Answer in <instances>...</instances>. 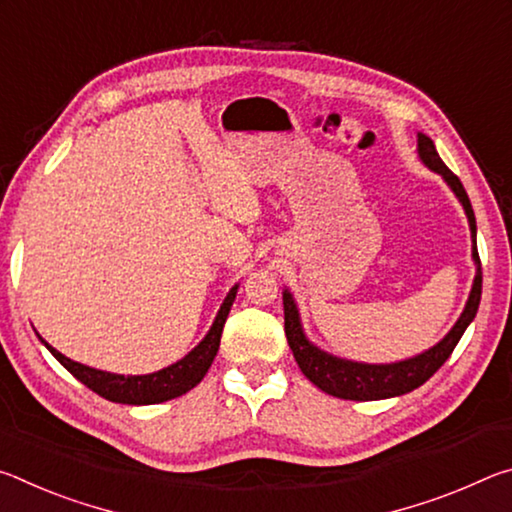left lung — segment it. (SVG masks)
I'll list each match as a JSON object with an SVG mask.
<instances>
[{"label": "left lung", "instance_id": "obj_1", "mask_svg": "<svg viewBox=\"0 0 512 512\" xmlns=\"http://www.w3.org/2000/svg\"><path fill=\"white\" fill-rule=\"evenodd\" d=\"M418 155L424 167L436 171L438 176H443L447 187L452 189L458 203L463 205L467 223H470L472 232V259L476 266V275L472 282L470 298L465 302L463 314L458 316L454 327L445 334V339H440L433 348L415 354L411 359L395 361V363H361L334 357L325 350H320L318 345L307 339L305 329H302L300 311L293 293L289 289L282 291L284 302V334H287L289 348L296 357L298 366L311 384L318 386L320 391L327 395L341 397V400H354V402H370V400H388V397H397L404 393H411L413 388L422 386L433 372H436L443 363L449 359V354L454 352L456 343L461 341L467 325L472 323L481 302V259L479 250H476V219L470 198L465 194V187L461 185L452 171L445 167V162L440 160V155L433 146L431 137L418 133Z\"/></svg>", "mask_w": 512, "mask_h": 512}]
</instances>
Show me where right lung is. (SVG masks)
I'll return each instance as SVG.
<instances>
[{"label":"right lung","instance_id":"add662e5","mask_svg":"<svg viewBox=\"0 0 512 512\" xmlns=\"http://www.w3.org/2000/svg\"><path fill=\"white\" fill-rule=\"evenodd\" d=\"M237 289L239 284H235V287L228 291V296H225L219 314H216L210 332L203 336V341L198 343L192 352H187L180 361L171 363V366L162 368L158 372H151V375H117V372H106V370L83 366V363L67 359L65 354H60L56 348H51L40 334L38 339L45 343V348L60 361V366L67 368L76 379L81 381V384L88 386L90 391H94L97 395L106 397V400L117 402V404H135V406L160 404V402L173 400V397L185 395L187 391H192L196 384H201L205 372L212 366L216 352H219L221 332H223L225 318L230 314L232 302L237 298Z\"/></svg>","mask_w":512,"mask_h":512}]
</instances>
